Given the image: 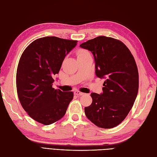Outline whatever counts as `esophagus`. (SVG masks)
I'll list each match as a JSON object with an SVG mask.
<instances>
[{
  "label": "esophagus",
  "mask_w": 157,
  "mask_h": 157,
  "mask_svg": "<svg viewBox=\"0 0 157 157\" xmlns=\"http://www.w3.org/2000/svg\"><path fill=\"white\" fill-rule=\"evenodd\" d=\"M75 94L77 95V96H82L84 94L80 91H78V90H76V91H75Z\"/></svg>",
  "instance_id": "34e87169"
}]
</instances>
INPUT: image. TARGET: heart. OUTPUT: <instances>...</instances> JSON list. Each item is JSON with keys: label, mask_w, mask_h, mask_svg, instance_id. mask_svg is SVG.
<instances>
[{"label": "heart", "mask_w": 157, "mask_h": 157, "mask_svg": "<svg viewBox=\"0 0 157 157\" xmlns=\"http://www.w3.org/2000/svg\"><path fill=\"white\" fill-rule=\"evenodd\" d=\"M90 53L88 52V51H87L86 50H84L82 48L78 49L77 52V58H80V57H82L84 56H86L87 54H89Z\"/></svg>", "instance_id": "heart-1"}]
</instances>
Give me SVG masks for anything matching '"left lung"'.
Segmentation results:
<instances>
[{
    "instance_id": "left-lung-1",
    "label": "left lung",
    "mask_w": 157,
    "mask_h": 157,
    "mask_svg": "<svg viewBox=\"0 0 157 157\" xmlns=\"http://www.w3.org/2000/svg\"><path fill=\"white\" fill-rule=\"evenodd\" d=\"M92 52L96 75L106 78L103 93H92V103L85 115L102 128H112L125 119L134 105L139 88V74L134 56L123 42L99 36L80 45Z\"/></svg>"
}]
</instances>
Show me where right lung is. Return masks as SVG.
<instances>
[{
  "instance_id": "1",
  "label": "right lung",
  "mask_w": 157,
  "mask_h": 157,
  "mask_svg": "<svg viewBox=\"0 0 157 157\" xmlns=\"http://www.w3.org/2000/svg\"><path fill=\"white\" fill-rule=\"evenodd\" d=\"M77 40L45 36L28 46L19 61L16 88L23 109L33 120L44 125L58 121L65 115L73 92L52 88L54 77Z\"/></svg>"
}]
</instances>
